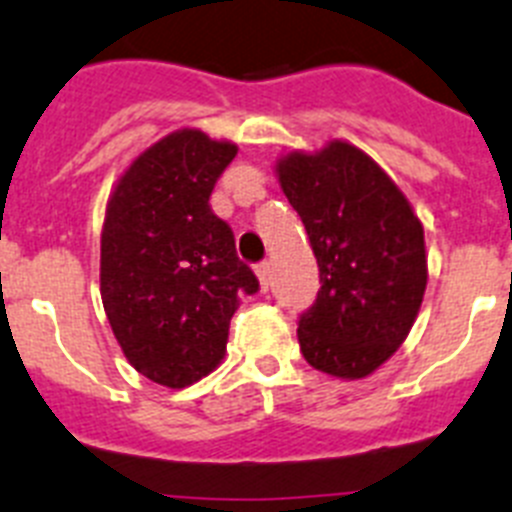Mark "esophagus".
<instances>
[{
	"mask_svg": "<svg viewBox=\"0 0 512 512\" xmlns=\"http://www.w3.org/2000/svg\"><path fill=\"white\" fill-rule=\"evenodd\" d=\"M255 273H257V281H260L262 291H268V286H270V262H260V265H255Z\"/></svg>",
	"mask_w": 512,
	"mask_h": 512,
	"instance_id": "esophagus-1",
	"label": "esophagus"
}]
</instances>
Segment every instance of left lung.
Here are the masks:
<instances>
[{"label":"left lung","mask_w":512,"mask_h":512,"mask_svg":"<svg viewBox=\"0 0 512 512\" xmlns=\"http://www.w3.org/2000/svg\"><path fill=\"white\" fill-rule=\"evenodd\" d=\"M319 265L317 301L301 314L306 363L366 379L410 335L428 286L425 231L410 201L366 151L330 141L275 164Z\"/></svg>","instance_id":"1"}]
</instances>
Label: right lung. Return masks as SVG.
Wrapping results in <instances>:
<instances>
[{"instance_id":"obj_1","label":"right lung","mask_w":512,"mask_h":512,"mask_svg":"<svg viewBox=\"0 0 512 512\" xmlns=\"http://www.w3.org/2000/svg\"><path fill=\"white\" fill-rule=\"evenodd\" d=\"M237 157L231 141L182 128L121 175L100 239V293L133 368L182 389L219 366L239 299L260 288L211 211L213 185Z\"/></svg>"}]
</instances>
